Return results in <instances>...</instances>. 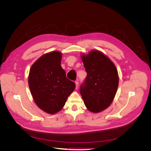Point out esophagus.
Returning a JSON list of instances; mask_svg holds the SVG:
<instances>
[{
  "instance_id": "34e87169",
  "label": "esophagus",
  "mask_w": 151,
  "mask_h": 151,
  "mask_svg": "<svg viewBox=\"0 0 151 151\" xmlns=\"http://www.w3.org/2000/svg\"><path fill=\"white\" fill-rule=\"evenodd\" d=\"M75 83H76V88L77 89V88H78V86H79V83L77 81H76Z\"/></svg>"
}]
</instances>
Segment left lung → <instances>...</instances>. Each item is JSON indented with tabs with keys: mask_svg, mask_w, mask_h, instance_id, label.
Here are the masks:
<instances>
[{
	"mask_svg": "<svg viewBox=\"0 0 151 151\" xmlns=\"http://www.w3.org/2000/svg\"><path fill=\"white\" fill-rule=\"evenodd\" d=\"M87 76L81 85L80 93L85 106L98 113L110 105L118 86V76L114 63L98 50L81 57Z\"/></svg>",
	"mask_w": 151,
	"mask_h": 151,
	"instance_id": "left-lung-1",
	"label": "left lung"
}]
</instances>
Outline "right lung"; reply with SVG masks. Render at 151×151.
I'll return each instance as SVG.
<instances>
[{
    "label": "right lung",
    "mask_w": 151,
    "mask_h": 151,
    "mask_svg": "<svg viewBox=\"0 0 151 151\" xmlns=\"http://www.w3.org/2000/svg\"><path fill=\"white\" fill-rule=\"evenodd\" d=\"M62 56L58 51L45 54L29 70L28 84L32 96L36 105L49 114L60 111L76 88L61 67Z\"/></svg>",
    "instance_id": "add662e5"
}]
</instances>
